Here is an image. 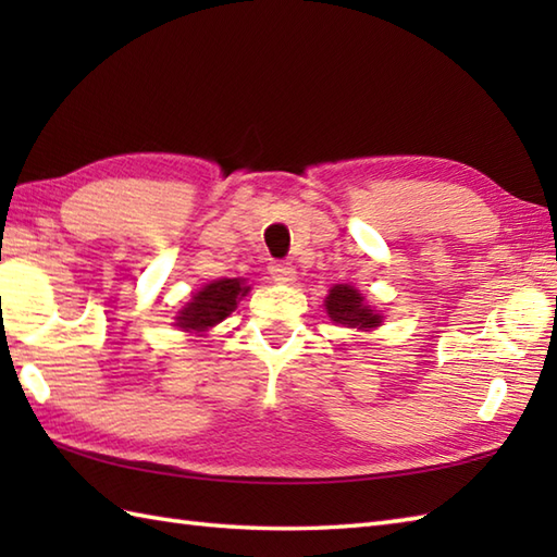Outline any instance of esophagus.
<instances>
[{"instance_id": "esophagus-1", "label": "esophagus", "mask_w": 557, "mask_h": 557, "mask_svg": "<svg viewBox=\"0 0 557 557\" xmlns=\"http://www.w3.org/2000/svg\"><path fill=\"white\" fill-rule=\"evenodd\" d=\"M270 277L280 282V285H292V282L297 280V270H294V265H289V263H272Z\"/></svg>"}]
</instances>
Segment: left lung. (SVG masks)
<instances>
[{"label":"left lung","instance_id":"1","mask_svg":"<svg viewBox=\"0 0 557 557\" xmlns=\"http://www.w3.org/2000/svg\"><path fill=\"white\" fill-rule=\"evenodd\" d=\"M325 309L333 323L357 330H373L383 323V315L375 313L369 304L363 301L359 289L349 285H335L327 292Z\"/></svg>","mask_w":557,"mask_h":557}]
</instances>
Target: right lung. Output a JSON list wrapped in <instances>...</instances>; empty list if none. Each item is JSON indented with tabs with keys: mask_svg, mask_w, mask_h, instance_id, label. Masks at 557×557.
Masks as SVG:
<instances>
[{
	"mask_svg": "<svg viewBox=\"0 0 557 557\" xmlns=\"http://www.w3.org/2000/svg\"><path fill=\"white\" fill-rule=\"evenodd\" d=\"M248 289L244 287V280L239 277H224L206 285L200 292H196L191 301L182 306L180 315H176V327H182L184 333L203 335L210 327L222 323L234 309L236 301L246 297Z\"/></svg>",
	"mask_w": 557,
	"mask_h": 557,
	"instance_id": "add662e5",
	"label": "right lung"
}]
</instances>
